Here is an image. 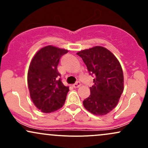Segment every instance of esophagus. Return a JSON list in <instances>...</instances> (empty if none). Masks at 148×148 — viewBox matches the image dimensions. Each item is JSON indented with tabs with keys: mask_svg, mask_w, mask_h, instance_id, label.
<instances>
[{
	"mask_svg": "<svg viewBox=\"0 0 148 148\" xmlns=\"http://www.w3.org/2000/svg\"><path fill=\"white\" fill-rule=\"evenodd\" d=\"M81 83L79 82V81H77V82L76 83H75V84H74V85H73V86H74V88H79V87H80V86H81Z\"/></svg>",
	"mask_w": 148,
	"mask_h": 148,
	"instance_id": "esophagus-1",
	"label": "esophagus"
}]
</instances>
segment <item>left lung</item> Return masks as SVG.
I'll use <instances>...</instances> for the list:
<instances>
[{
    "mask_svg": "<svg viewBox=\"0 0 148 148\" xmlns=\"http://www.w3.org/2000/svg\"><path fill=\"white\" fill-rule=\"evenodd\" d=\"M90 74L95 76L90 95L83 101L86 109L96 115L111 112L118 104L124 90L123 69L109 50L97 46L78 52Z\"/></svg>",
    "mask_w": 148,
    "mask_h": 148,
    "instance_id": "8db88e82",
    "label": "left lung"
}]
</instances>
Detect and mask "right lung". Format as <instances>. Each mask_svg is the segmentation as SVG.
Masks as SVG:
<instances>
[{"label":"right lung","mask_w":148,"mask_h":148,"mask_svg":"<svg viewBox=\"0 0 148 148\" xmlns=\"http://www.w3.org/2000/svg\"><path fill=\"white\" fill-rule=\"evenodd\" d=\"M68 51L49 45L37 51L28 72L30 96L35 106L43 113L57 111L64 105L69 87L61 81L57 69L62 56Z\"/></svg>","instance_id":"add662e5"}]
</instances>
